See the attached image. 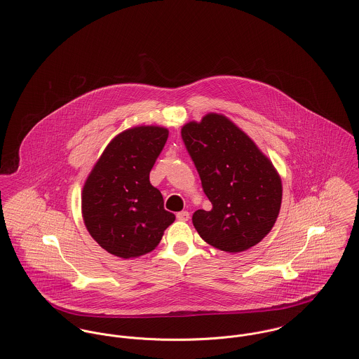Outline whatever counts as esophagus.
Here are the masks:
<instances>
[{"mask_svg": "<svg viewBox=\"0 0 359 359\" xmlns=\"http://www.w3.org/2000/svg\"><path fill=\"white\" fill-rule=\"evenodd\" d=\"M177 219H178V221H188V219H189V212H188V211H180V212H177Z\"/></svg>", "mask_w": 359, "mask_h": 359, "instance_id": "obj_1", "label": "esophagus"}]
</instances>
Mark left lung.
<instances>
[{"label":"left lung","mask_w":359,"mask_h":359,"mask_svg":"<svg viewBox=\"0 0 359 359\" xmlns=\"http://www.w3.org/2000/svg\"><path fill=\"white\" fill-rule=\"evenodd\" d=\"M181 135L212 205L194 212L201 238L228 253L256 246L272 229L282 203V181L271 160L222 114L187 123Z\"/></svg>","instance_id":"left-lung-1"}]
</instances>
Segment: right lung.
<instances>
[{
	"label": "right lung",
	"mask_w": 359,
	"mask_h": 359,
	"mask_svg": "<svg viewBox=\"0 0 359 359\" xmlns=\"http://www.w3.org/2000/svg\"><path fill=\"white\" fill-rule=\"evenodd\" d=\"M167 138L168 130L157 126L123 131L106 147L84 184V224L113 256L133 258L152 252L175 219L149 181Z\"/></svg>",
	"instance_id": "obj_1"
}]
</instances>
